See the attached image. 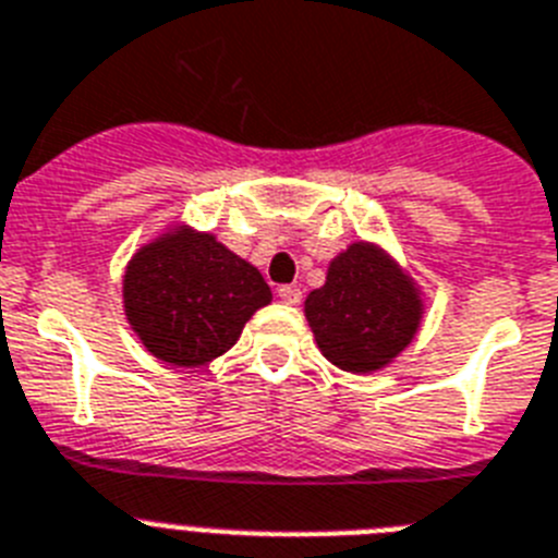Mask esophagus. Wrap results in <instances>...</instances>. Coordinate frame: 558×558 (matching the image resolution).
<instances>
[{"label": "esophagus", "mask_w": 558, "mask_h": 558, "mask_svg": "<svg viewBox=\"0 0 558 558\" xmlns=\"http://www.w3.org/2000/svg\"><path fill=\"white\" fill-rule=\"evenodd\" d=\"M278 298L283 303H289V306H298V303L303 301V292L298 287H280L278 289Z\"/></svg>", "instance_id": "1"}]
</instances>
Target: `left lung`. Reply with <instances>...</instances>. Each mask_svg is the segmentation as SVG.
Listing matches in <instances>:
<instances>
[{
  "instance_id": "1",
  "label": "left lung",
  "mask_w": 558,
  "mask_h": 558,
  "mask_svg": "<svg viewBox=\"0 0 558 558\" xmlns=\"http://www.w3.org/2000/svg\"><path fill=\"white\" fill-rule=\"evenodd\" d=\"M423 292L383 246L349 243L303 312L317 349L337 368L374 374L395 363L423 323Z\"/></svg>"
}]
</instances>
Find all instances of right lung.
Returning a JSON list of instances; mask_svg holds the SVG:
<instances>
[{
    "mask_svg": "<svg viewBox=\"0 0 558 558\" xmlns=\"http://www.w3.org/2000/svg\"><path fill=\"white\" fill-rule=\"evenodd\" d=\"M121 298L153 357L198 368L238 343L246 320L271 303V289L213 232L175 223L130 257Z\"/></svg>",
    "mask_w": 558,
    "mask_h": 558,
    "instance_id": "1",
    "label": "right lung"
}]
</instances>
